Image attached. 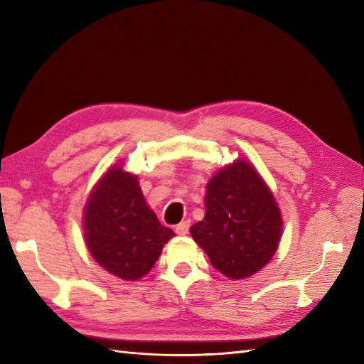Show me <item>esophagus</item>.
<instances>
[{
	"label": "esophagus",
	"mask_w": 364,
	"mask_h": 364,
	"mask_svg": "<svg viewBox=\"0 0 364 364\" xmlns=\"http://www.w3.org/2000/svg\"><path fill=\"white\" fill-rule=\"evenodd\" d=\"M188 229H190V222L188 220H185V222H181L178 226H176V234L178 235H185L186 232H188Z\"/></svg>",
	"instance_id": "obj_1"
}]
</instances>
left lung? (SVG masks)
<instances>
[{
	"label": "left lung",
	"mask_w": 364,
	"mask_h": 364,
	"mask_svg": "<svg viewBox=\"0 0 364 364\" xmlns=\"http://www.w3.org/2000/svg\"><path fill=\"white\" fill-rule=\"evenodd\" d=\"M193 240L229 279L261 270L278 250L282 215L266 181L246 159H235L206 183L205 217L190 228Z\"/></svg>",
	"instance_id": "8db88e82"
}]
</instances>
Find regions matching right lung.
<instances>
[{
	"instance_id": "add662e5",
	"label": "right lung",
	"mask_w": 364,
	"mask_h": 364,
	"mask_svg": "<svg viewBox=\"0 0 364 364\" xmlns=\"http://www.w3.org/2000/svg\"><path fill=\"white\" fill-rule=\"evenodd\" d=\"M83 237L92 258L117 278L138 281L151 270L164 245L174 237L161 225L124 164L107 168L87 197Z\"/></svg>"
}]
</instances>
